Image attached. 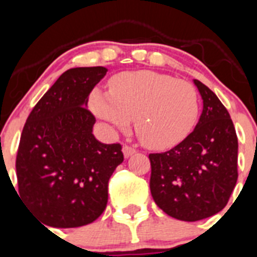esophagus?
<instances>
[{
    "mask_svg": "<svg viewBox=\"0 0 257 257\" xmlns=\"http://www.w3.org/2000/svg\"><path fill=\"white\" fill-rule=\"evenodd\" d=\"M122 152H123V157L124 158H130L133 154H135L136 149L131 148V147H128V145H124L123 148H122Z\"/></svg>",
    "mask_w": 257,
    "mask_h": 257,
    "instance_id": "34e87169",
    "label": "esophagus"
}]
</instances>
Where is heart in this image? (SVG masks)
<instances>
[{
	"instance_id": "obj_1",
	"label": "heart",
	"mask_w": 257,
	"mask_h": 257,
	"mask_svg": "<svg viewBox=\"0 0 257 257\" xmlns=\"http://www.w3.org/2000/svg\"><path fill=\"white\" fill-rule=\"evenodd\" d=\"M90 106L97 117L117 128L135 131L145 147L165 151L180 144L198 121L199 96L188 81L152 70L123 72L113 77L109 91L94 88Z\"/></svg>"
}]
</instances>
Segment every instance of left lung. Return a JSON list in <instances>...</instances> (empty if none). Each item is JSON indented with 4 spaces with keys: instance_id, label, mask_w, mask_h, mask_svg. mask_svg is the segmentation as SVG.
Wrapping results in <instances>:
<instances>
[{
    "instance_id": "left-lung-1",
    "label": "left lung",
    "mask_w": 257,
    "mask_h": 257,
    "mask_svg": "<svg viewBox=\"0 0 257 257\" xmlns=\"http://www.w3.org/2000/svg\"><path fill=\"white\" fill-rule=\"evenodd\" d=\"M203 100L196 128L165 153L149 154L151 193L169 216L198 221L225 207L238 179V139L219 97L193 79Z\"/></svg>"
}]
</instances>
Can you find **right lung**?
<instances>
[{
    "label": "right lung",
    "instance_id": "right-lung-1",
    "mask_svg": "<svg viewBox=\"0 0 257 257\" xmlns=\"http://www.w3.org/2000/svg\"><path fill=\"white\" fill-rule=\"evenodd\" d=\"M106 72L104 67L68 69L24 124L17 157L19 196L47 226L87 225L106 207L108 181L123 154L119 144L95 138V117L87 109L90 92Z\"/></svg>",
    "mask_w": 257,
    "mask_h": 257
}]
</instances>
